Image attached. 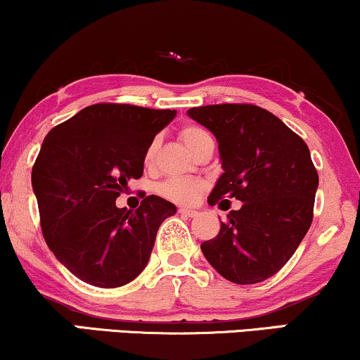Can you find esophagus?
Instances as JSON below:
<instances>
[{
    "label": "esophagus",
    "mask_w": 360,
    "mask_h": 360,
    "mask_svg": "<svg viewBox=\"0 0 360 360\" xmlns=\"http://www.w3.org/2000/svg\"><path fill=\"white\" fill-rule=\"evenodd\" d=\"M180 214L181 215H185V217H190V219H192V217H197V214H198V212L197 210H193V208H180Z\"/></svg>",
    "instance_id": "obj_1"
}]
</instances>
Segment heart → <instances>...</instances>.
Listing matches in <instances>:
<instances>
[{"mask_svg":"<svg viewBox=\"0 0 360 360\" xmlns=\"http://www.w3.org/2000/svg\"><path fill=\"white\" fill-rule=\"evenodd\" d=\"M208 133L203 130L200 127H185L184 130H181V139H184L185 145L188 146L190 152H193V148L200 143L202 140L208 139ZM157 146H158V141L153 140L152 143L148 145V148H146L145 152V163H150L155 157V153H157ZM203 188V184L198 180H193V179H180V176H175V179H168L163 181V184L158 185V192L162 197L168 198V200L172 202H176V203H192L198 198V195H200Z\"/></svg>","mask_w":360,"mask_h":360,"instance_id":"1","label":"heart"}]
</instances>
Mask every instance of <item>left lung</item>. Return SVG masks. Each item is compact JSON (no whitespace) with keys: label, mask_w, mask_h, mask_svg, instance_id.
<instances>
[{"label":"left lung","mask_w":360,"mask_h":360,"mask_svg":"<svg viewBox=\"0 0 360 360\" xmlns=\"http://www.w3.org/2000/svg\"><path fill=\"white\" fill-rule=\"evenodd\" d=\"M187 115L214 133L224 173L208 203L242 202L200 248L233 283H257L287 264L312 224L319 175L309 146L281 118L255 105H208ZM221 208V203L219 205Z\"/></svg>","instance_id":"8db88e82"}]
</instances>
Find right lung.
Listing matches in <instances>:
<instances>
[{
    "instance_id": "right-lung-1",
    "label": "right lung",
    "mask_w": 360,
    "mask_h": 360,
    "mask_svg": "<svg viewBox=\"0 0 360 360\" xmlns=\"http://www.w3.org/2000/svg\"><path fill=\"white\" fill-rule=\"evenodd\" d=\"M175 117L176 110L98 103L44 136L31 172L43 237L79 281L122 287L148 264L160 225L176 207L157 195L135 212L115 200L143 175L146 148Z\"/></svg>"
}]
</instances>
